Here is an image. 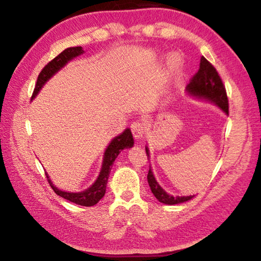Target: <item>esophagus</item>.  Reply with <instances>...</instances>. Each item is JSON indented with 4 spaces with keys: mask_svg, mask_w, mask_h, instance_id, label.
Instances as JSON below:
<instances>
[{
    "mask_svg": "<svg viewBox=\"0 0 261 261\" xmlns=\"http://www.w3.org/2000/svg\"><path fill=\"white\" fill-rule=\"evenodd\" d=\"M145 123L140 120H136L132 122L131 124V131H132V135L136 139H140L143 135L145 134Z\"/></svg>",
    "mask_w": 261,
    "mask_h": 261,
    "instance_id": "esophagus-1",
    "label": "esophagus"
}]
</instances>
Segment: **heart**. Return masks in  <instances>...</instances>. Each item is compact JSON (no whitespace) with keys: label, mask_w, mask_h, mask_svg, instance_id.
I'll return each instance as SVG.
<instances>
[{"label":"heart","mask_w":261,"mask_h":261,"mask_svg":"<svg viewBox=\"0 0 261 261\" xmlns=\"http://www.w3.org/2000/svg\"><path fill=\"white\" fill-rule=\"evenodd\" d=\"M170 62H171V65H173V67H176V65L178 64V60H177V57H173V59L170 60Z\"/></svg>","instance_id":"heart-1"}]
</instances>
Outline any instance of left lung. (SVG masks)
<instances>
[{
	"label": "left lung",
	"instance_id": "1",
	"mask_svg": "<svg viewBox=\"0 0 261 261\" xmlns=\"http://www.w3.org/2000/svg\"><path fill=\"white\" fill-rule=\"evenodd\" d=\"M188 91L190 93L200 98H204L212 101L215 105H218L220 108L226 114H229V103H228V96L226 92V87H224L222 79H221L219 72L212 65L211 62L207 61L204 56L200 59V65L198 72L190 79V83L188 84ZM146 155L148 156V149L146 148ZM147 180L151 188L152 193L155 196L156 199L163 202V204L168 205H176L180 204V202L188 201L192 199L193 196L189 197H173L169 196L167 192H165L160 185L154 178L153 173L149 168L147 174Z\"/></svg>",
	"mask_w": 261,
	"mask_h": 261
}]
</instances>
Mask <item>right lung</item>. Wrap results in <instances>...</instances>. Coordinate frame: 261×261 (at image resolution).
<instances>
[{
  "label": "right lung",
  "instance_id": "add662e5",
  "mask_svg": "<svg viewBox=\"0 0 261 261\" xmlns=\"http://www.w3.org/2000/svg\"><path fill=\"white\" fill-rule=\"evenodd\" d=\"M83 53L84 50L82 49V47H70L62 51L61 54H59L56 57H54L50 62H48L40 71V73H39L32 98H34V96L38 94L39 90H40V88L43 86V84H45L48 79L53 76V74L59 71L61 68H63L70 60H72L73 57L83 54ZM132 146H134V138H132V134L130 129H126L122 135L117 136L116 138H114L112 140V143L109 144L108 148L106 149L102 169L100 171L98 179L95 180L94 184L92 185L91 188H88L87 190H85V191L78 192V193L61 191V190H59L51 184L49 177H48L46 174L48 178V183H49L51 189L54 190V192L57 194V196H60L62 198H64V199L73 202V204H77L81 206H87V207L93 206L95 204H98V201L105 196L109 173L110 170H112L115 159L117 158V155L121 153L122 149L129 148Z\"/></svg>",
  "mask_w": 261,
  "mask_h": 261
}]
</instances>
